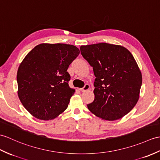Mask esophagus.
<instances>
[{
	"instance_id": "34e87169",
	"label": "esophagus",
	"mask_w": 160,
	"mask_h": 160,
	"mask_svg": "<svg viewBox=\"0 0 160 160\" xmlns=\"http://www.w3.org/2000/svg\"><path fill=\"white\" fill-rule=\"evenodd\" d=\"M89 88H90V86H89V85H88V84H86L84 85L83 88H80V91H82V92L86 91L88 90Z\"/></svg>"
}]
</instances>
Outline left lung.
<instances>
[{
    "instance_id": "8db88e82",
    "label": "left lung",
    "mask_w": 160,
    "mask_h": 160,
    "mask_svg": "<svg viewBox=\"0 0 160 160\" xmlns=\"http://www.w3.org/2000/svg\"><path fill=\"white\" fill-rule=\"evenodd\" d=\"M93 69L95 99L87 105L96 116L115 121L133 109L139 99L142 74L134 58L121 46L106 43L80 46Z\"/></svg>"
}]
</instances>
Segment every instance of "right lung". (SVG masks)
I'll return each mask as SVG.
<instances>
[{
    "label": "right lung",
    "mask_w": 160,
    "mask_h": 160,
    "mask_svg": "<svg viewBox=\"0 0 160 160\" xmlns=\"http://www.w3.org/2000/svg\"><path fill=\"white\" fill-rule=\"evenodd\" d=\"M79 54L73 45L42 43L26 56L18 70V93L33 117L51 120L67 109L75 92L67 70Z\"/></svg>",
    "instance_id": "right-lung-1"
}]
</instances>
